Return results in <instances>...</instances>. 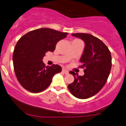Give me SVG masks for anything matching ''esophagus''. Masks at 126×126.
<instances>
[{
  "mask_svg": "<svg viewBox=\"0 0 126 126\" xmlns=\"http://www.w3.org/2000/svg\"><path fill=\"white\" fill-rule=\"evenodd\" d=\"M62 72L65 74H69V71H67L66 69H62Z\"/></svg>",
  "mask_w": 126,
  "mask_h": 126,
  "instance_id": "1",
  "label": "esophagus"
}]
</instances>
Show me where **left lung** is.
Masks as SVG:
<instances>
[{
  "label": "left lung",
  "instance_id": "8db88e82",
  "mask_svg": "<svg viewBox=\"0 0 126 126\" xmlns=\"http://www.w3.org/2000/svg\"><path fill=\"white\" fill-rule=\"evenodd\" d=\"M84 42L80 62L85 67L83 76L70 71L74 77L68 85L71 93L80 99H86L98 93L106 83L112 67V57L108 47L96 37L86 33L72 34Z\"/></svg>",
  "mask_w": 126,
  "mask_h": 126
}]
</instances>
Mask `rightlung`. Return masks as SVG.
<instances>
[{"label": "right lung", "mask_w": 126, "mask_h": 126, "mask_svg": "<svg viewBox=\"0 0 126 126\" xmlns=\"http://www.w3.org/2000/svg\"><path fill=\"white\" fill-rule=\"evenodd\" d=\"M67 34L50 28H40L18 40L13 60L17 79L25 89L33 93L42 92L51 84L53 77L61 72L60 66H46L42 60L46 52H53L57 42Z\"/></svg>", "instance_id": "add662e5"}]
</instances>
